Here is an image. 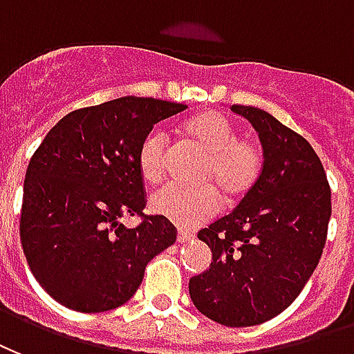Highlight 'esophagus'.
<instances>
[{
	"label": "esophagus",
	"mask_w": 354,
	"mask_h": 354,
	"mask_svg": "<svg viewBox=\"0 0 354 354\" xmlns=\"http://www.w3.org/2000/svg\"><path fill=\"white\" fill-rule=\"evenodd\" d=\"M190 239H194V234H192V232L183 230V228L177 232V241H179V243H187Z\"/></svg>",
	"instance_id": "obj_1"
}]
</instances>
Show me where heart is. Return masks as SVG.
<instances>
[{
	"mask_svg": "<svg viewBox=\"0 0 354 354\" xmlns=\"http://www.w3.org/2000/svg\"><path fill=\"white\" fill-rule=\"evenodd\" d=\"M180 133L196 149L205 152L198 183L202 187L187 188L169 185L151 198V209L179 226H198L215 215L221 207V196L226 202H237L251 192L262 175V151L249 138H239L228 118L205 111L183 122ZM139 175L149 185H158L166 177L167 136L152 128L138 149Z\"/></svg>",
	"mask_w": 354,
	"mask_h": 354,
	"instance_id": "heart-1",
	"label": "heart"
}]
</instances>
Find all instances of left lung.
<instances>
[{
  "label": "left lung",
  "instance_id": "obj_1",
  "mask_svg": "<svg viewBox=\"0 0 354 354\" xmlns=\"http://www.w3.org/2000/svg\"><path fill=\"white\" fill-rule=\"evenodd\" d=\"M230 109L259 131L264 166L230 215L198 232L213 260L188 292L211 321L241 328L270 321L298 298L326 243L332 192L300 133L257 107Z\"/></svg>",
  "mask_w": 354,
  "mask_h": 354
}]
</instances>
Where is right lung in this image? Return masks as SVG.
Here are the masks:
<instances>
[{
    "mask_svg": "<svg viewBox=\"0 0 354 354\" xmlns=\"http://www.w3.org/2000/svg\"><path fill=\"white\" fill-rule=\"evenodd\" d=\"M183 103L126 95L71 111L33 152L24 179L20 241L30 270L54 300L81 313L122 306L147 264L175 243L177 228L145 215L138 149ZM124 214L142 218L136 229Z\"/></svg>",
    "mask_w": 354,
    "mask_h": 354,
    "instance_id": "1",
    "label": "right lung"
}]
</instances>
